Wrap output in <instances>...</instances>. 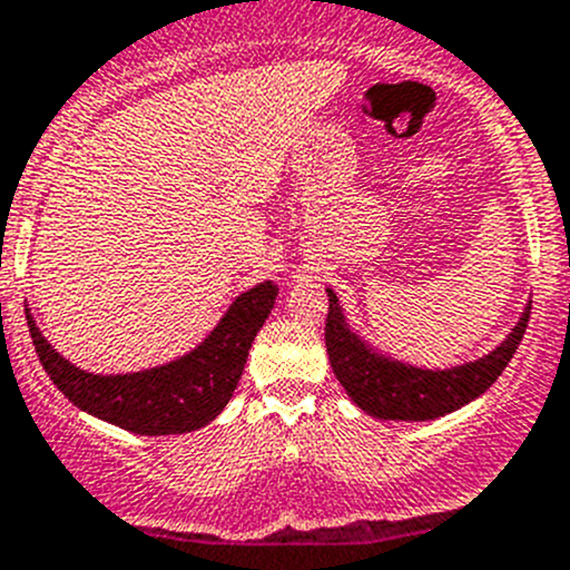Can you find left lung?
<instances>
[{"label": "left lung", "mask_w": 570, "mask_h": 570, "mask_svg": "<svg viewBox=\"0 0 570 570\" xmlns=\"http://www.w3.org/2000/svg\"><path fill=\"white\" fill-rule=\"evenodd\" d=\"M330 311L324 341H327L330 366L335 377L350 394L352 403L377 420H405L422 422L451 414L470 400L481 397L498 381L507 363L512 361L520 338L529 324V311L512 327V333L479 361L451 366V370H422L411 363L397 361L392 355L372 350L370 341H363L346 324L338 296L327 288Z\"/></svg>", "instance_id": "1"}]
</instances>
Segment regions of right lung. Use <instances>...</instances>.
I'll return each instance as SVG.
<instances>
[{"instance_id":"1","label":"right lung","mask_w":570,"mask_h":570,"mask_svg":"<svg viewBox=\"0 0 570 570\" xmlns=\"http://www.w3.org/2000/svg\"><path fill=\"white\" fill-rule=\"evenodd\" d=\"M274 299L276 285L259 282L232 302L218 327L187 355L126 375L78 370L61 352L52 350L30 311L27 327L50 381L80 411L142 436H167L198 431L226 409L243 375L254 335L268 318Z\"/></svg>"}]
</instances>
